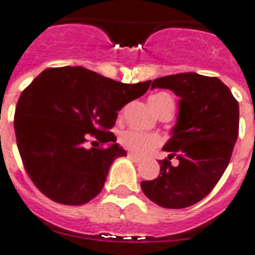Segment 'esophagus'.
<instances>
[{"label":"esophagus","instance_id":"esophagus-1","mask_svg":"<svg viewBox=\"0 0 255 255\" xmlns=\"http://www.w3.org/2000/svg\"><path fill=\"white\" fill-rule=\"evenodd\" d=\"M128 157L131 158V160L135 161V162H140V161H142V157H139V156H136V154L134 153H128Z\"/></svg>","mask_w":255,"mask_h":255}]
</instances>
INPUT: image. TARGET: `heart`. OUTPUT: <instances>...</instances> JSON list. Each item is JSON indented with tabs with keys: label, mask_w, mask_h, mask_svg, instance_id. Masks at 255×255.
I'll return each mask as SVG.
<instances>
[{
	"label": "heart",
	"mask_w": 255,
	"mask_h": 255,
	"mask_svg": "<svg viewBox=\"0 0 255 255\" xmlns=\"http://www.w3.org/2000/svg\"><path fill=\"white\" fill-rule=\"evenodd\" d=\"M165 101H171V98L166 93H158L149 98V104L154 111ZM119 142L124 148L129 149L132 153L138 154V156H145V154L153 152L157 147H160L162 144V139L157 134H147V132L130 129L121 132Z\"/></svg>",
	"instance_id": "heart-1"
}]
</instances>
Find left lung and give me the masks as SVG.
I'll return each mask as SVG.
<instances>
[{
  "label": "left lung",
  "instance_id": "8db88e82",
  "mask_svg": "<svg viewBox=\"0 0 255 255\" xmlns=\"http://www.w3.org/2000/svg\"><path fill=\"white\" fill-rule=\"evenodd\" d=\"M154 88L180 98L179 113L162 148L169 156L158 161V177L140 187L162 208H188L212 192L227 169L239 135V103L219 78L195 72L156 78ZM173 157L180 161L177 167L171 165Z\"/></svg>",
  "mask_w": 255,
  "mask_h": 255
}]
</instances>
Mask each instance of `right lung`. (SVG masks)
I'll use <instances>...</instances> for the list:
<instances>
[{
    "label": "right lung",
    "mask_w": 255,
    "mask_h": 255,
    "mask_svg": "<svg viewBox=\"0 0 255 255\" xmlns=\"http://www.w3.org/2000/svg\"><path fill=\"white\" fill-rule=\"evenodd\" d=\"M149 85L123 84L82 67L41 72L21 93L14 120L19 153L37 188L64 205L94 199L113 161L126 156L110 131L117 111ZM89 136L105 147L85 149Z\"/></svg>",
    "instance_id": "right-lung-1"
}]
</instances>
